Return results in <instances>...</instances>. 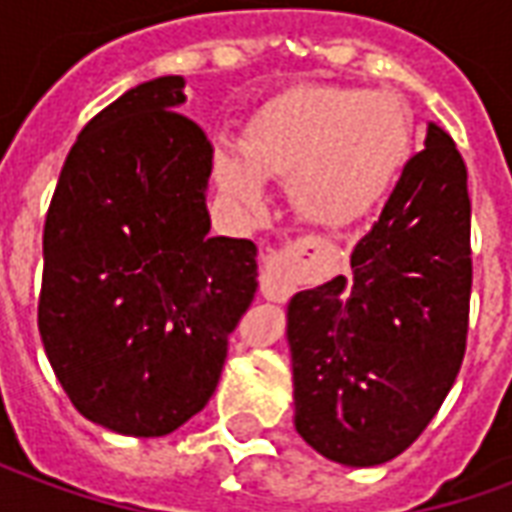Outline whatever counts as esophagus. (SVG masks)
<instances>
[{"label": "esophagus", "instance_id": "esophagus-1", "mask_svg": "<svg viewBox=\"0 0 512 512\" xmlns=\"http://www.w3.org/2000/svg\"><path fill=\"white\" fill-rule=\"evenodd\" d=\"M318 260H321V246L312 238L266 249L263 271H260V293L268 301L290 299V293L299 282L310 277Z\"/></svg>", "mask_w": 512, "mask_h": 512}]
</instances>
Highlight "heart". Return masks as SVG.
<instances>
[{"instance_id":"obj_1","label":"heart","mask_w":512,"mask_h":512,"mask_svg":"<svg viewBox=\"0 0 512 512\" xmlns=\"http://www.w3.org/2000/svg\"><path fill=\"white\" fill-rule=\"evenodd\" d=\"M408 106L365 87L304 84L271 98L246 123L241 147L216 142L213 178L227 200L260 205V178H288L290 202L315 224L370 211L411 150Z\"/></svg>"}]
</instances>
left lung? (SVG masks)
<instances>
[{
	"mask_svg": "<svg viewBox=\"0 0 512 512\" xmlns=\"http://www.w3.org/2000/svg\"><path fill=\"white\" fill-rule=\"evenodd\" d=\"M472 202L447 131L428 126L351 277L301 290L288 307L296 430L345 466L411 447L455 384L472 296Z\"/></svg>",
	"mask_w": 512,
	"mask_h": 512,
	"instance_id": "left-lung-1",
	"label": "left lung"
}]
</instances>
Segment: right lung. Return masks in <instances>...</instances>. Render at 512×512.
I'll return each mask as SVG.
<instances>
[{
    "mask_svg": "<svg viewBox=\"0 0 512 512\" xmlns=\"http://www.w3.org/2000/svg\"><path fill=\"white\" fill-rule=\"evenodd\" d=\"M183 79L120 95L82 128L43 227L38 329L79 414L164 436L211 400L257 290V246L211 238L213 145Z\"/></svg>",
    "mask_w": 512,
    "mask_h": 512,
    "instance_id": "obj_1",
    "label": "right lung"
}]
</instances>
